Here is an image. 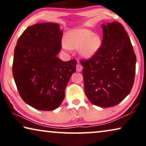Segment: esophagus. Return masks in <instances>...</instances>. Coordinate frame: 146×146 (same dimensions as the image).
<instances>
[{
    "instance_id": "34e87169",
    "label": "esophagus",
    "mask_w": 146,
    "mask_h": 146,
    "mask_svg": "<svg viewBox=\"0 0 146 146\" xmlns=\"http://www.w3.org/2000/svg\"><path fill=\"white\" fill-rule=\"evenodd\" d=\"M82 69H83V66H82L80 63H77V67H76V70H77V71H78V72H81Z\"/></svg>"
}]
</instances>
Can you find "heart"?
Returning a JSON list of instances; mask_svg holds the SVG:
<instances>
[{"label": "heart", "mask_w": 146, "mask_h": 146, "mask_svg": "<svg viewBox=\"0 0 146 146\" xmlns=\"http://www.w3.org/2000/svg\"><path fill=\"white\" fill-rule=\"evenodd\" d=\"M102 39L99 34H93L91 30L79 28L73 30L67 34L65 45L67 48H79V53L85 58H90L101 46Z\"/></svg>", "instance_id": "1"}]
</instances>
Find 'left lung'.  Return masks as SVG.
<instances>
[{
    "mask_svg": "<svg viewBox=\"0 0 146 146\" xmlns=\"http://www.w3.org/2000/svg\"><path fill=\"white\" fill-rule=\"evenodd\" d=\"M101 46L93 56L80 61L84 89L94 105L110 107L130 93L134 83L136 57L128 33L120 22L102 24Z\"/></svg>",
    "mask_w": 146,
    "mask_h": 146,
    "instance_id": "left-lung-1",
    "label": "left lung"
}]
</instances>
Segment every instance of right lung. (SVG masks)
Instances as JSON below:
<instances>
[{
  "instance_id": "1",
  "label": "right lung",
  "mask_w": 146,
  "mask_h": 146,
  "mask_svg": "<svg viewBox=\"0 0 146 146\" xmlns=\"http://www.w3.org/2000/svg\"><path fill=\"white\" fill-rule=\"evenodd\" d=\"M63 33L57 24L29 26L17 41L12 73L21 98L32 107L53 110L65 98V90L77 61H63L57 57Z\"/></svg>"
}]
</instances>
